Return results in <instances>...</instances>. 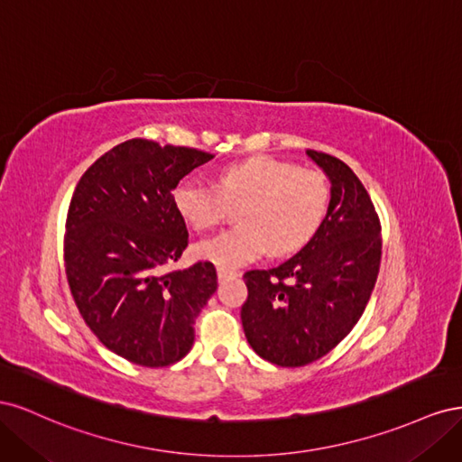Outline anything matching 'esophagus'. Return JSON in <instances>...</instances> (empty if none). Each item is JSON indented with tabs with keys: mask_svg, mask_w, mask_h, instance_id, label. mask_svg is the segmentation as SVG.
Returning a JSON list of instances; mask_svg holds the SVG:
<instances>
[{
	"mask_svg": "<svg viewBox=\"0 0 462 462\" xmlns=\"http://www.w3.org/2000/svg\"><path fill=\"white\" fill-rule=\"evenodd\" d=\"M239 273H236L235 270H229V268H223V265H217V277L219 279H227V277H236Z\"/></svg>",
	"mask_w": 462,
	"mask_h": 462,
	"instance_id": "esophagus-1",
	"label": "esophagus"
}]
</instances>
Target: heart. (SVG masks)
<instances>
[{"instance_id": "b5f03b06", "label": "heart", "mask_w": 462, "mask_h": 462, "mask_svg": "<svg viewBox=\"0 0 462 462\" xmlns=\"http://www.w3.org/2000/svg\"><path fill=\"white\" fill-rule=\"evenodd\" d=\"M328 177L297 163L254 158L223 170L217 185L187 177L175 187L173 200L197 231H209L227 217V204H241L236 226L199 243V256L223 268L256 260L272 246L273 254L302 248L324 226L329 209Z\"/></svg>"}]
</instances>
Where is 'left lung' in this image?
I'll list each match as a JSON object with an SVG mask.
<instances>
[{
    "instance_id": "obj_1",
    "label": "left lung",
    "mask_w": 462,
    "mask_h": 462,
    "mask_svg": "<svg viewBox=\"0 0 462 462\" xmlns=\"http://www.w3.org/2000/svg\"><path fill=\"white\" fill-rule=\"evenodd\" d=\"M306 153L331 183L324 226L282 265L243 275L246 341L258 356L283 368L310 365L351 333L382 260L380 217L365 185L339 158L318 150Z\"/></svg>"
}]
</instances>
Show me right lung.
I'll return each instance as SVG.
<instances>
[{"label": "right lung", "mask_w": 462, "mask_h": 462, "mask_svg": "<svg viewBox=\"0 0 462 462\" xmlns=\"http://www.w3.org/2000/svg\"><path fill=\"white\" fill-rule=\"evenodd\" d=\"M212 158L131 138L88 167L69 204V289L90 331L133 365L163 368L183 358L194 321L217 289L212 262L165 272L189 246L173 189Z\"/></svg>", "instance_id": "right-lung-1"}]
</instances>
